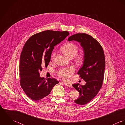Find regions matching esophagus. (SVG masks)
I'll use <instances>...</instances> for the list:
<instances>
[{
	"label": "esophagus",
	"mask_w": 125,
	"mask_h": 125,
	"mask_svg": "<svg viewBox=\"0 0 125 125\" xmlns=\"http://www.w3.org/2000/svg\"><path fill=\"white\" fill-rule=\"evenodd\" d=\"M64 83V84H65L66 86H67V87H72V86L71 85H70V84H68V83Z\"/></svg>",
	"instance_id": "obj_1"
}]
</instances>
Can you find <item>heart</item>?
Instances as JSON below:
<instances>
[{
    "instance_id": "1",
    "label": "heart",
    "mask_w": 125,
    "mask_h": 125,
    "mask_svg": "<svg viewBox=\"0 0 125 125\" xmlns=\"http://www.w3.org/2000/svg\"><path fill=\"white\" fill-rule=\"evenodd\" d=\"M61 51L62 52L68 57L72 58L75 56L78 53L79 47L77 45L72 42H68L64 45L62 48ZM55 56V52L52 54L51 58L53 60ZM76 59L78 61H80L82 59V55H78L76 56ZM75 69L74 67L70 66L66 68L61 69L58 72L57 75L64 80H67L75 72Z\"/></svg>"
}]
</instances>
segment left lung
I'll return each mask as SVG.
<instances>
[{"mask_svg":"<svg viewBox=\"0 0 125 125\" xmlns=\"http://www.w3.org/2000/svg\"><path fill=\"white\" fill-rule=\"evenodd\" d=\"M68 41L80 42L83 50V65L77 74L86 83L81 85L78 83L73 86L80 94L74 100L75 103L85 105L94 98L102 85L105 67L104 51L96 40L85 33L73 35L68 38Z\"/></svg>","mask_w":125,"mask_h":125,"instance_id":"obj_1","label":"left lung"}]
</instances>
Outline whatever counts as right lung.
Masks as SVG:
<instances>
[{
	"mask_svg": "<svg viewBox=\"0 0 125 125\" xmlns=\"http://www.w3.org/2000/svg\"><path fill=\"white\" fill-rule=\"evenodd\" d=\"M69 35L68 31H44L31 36L23 48L20 60V85L28 97L40 100L48 96L59 82L54 78L46 80L39 72L50 62L54 46Z\"/></svg>",
	"mask_w": 125,
	"mask_h": 125,
	"instance_id": "obj_1",
	"label": "right lung"
}]
</instances>
